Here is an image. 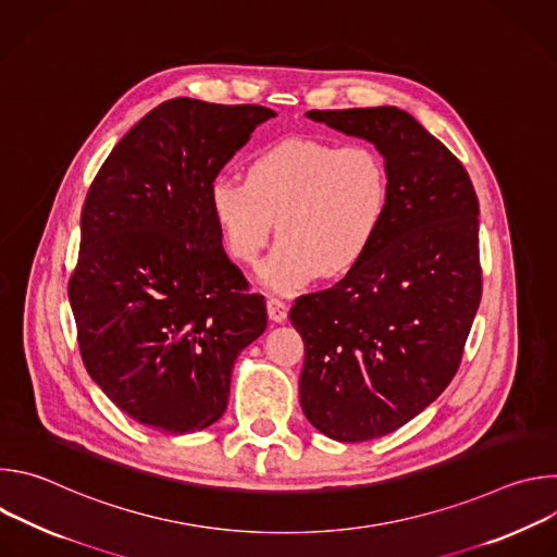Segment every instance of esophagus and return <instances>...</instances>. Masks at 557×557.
Returning <instances> with one entry per match:
<instances>
[{"instance_id": "obj_1", "label": "esophagus", "mask_w": 557, "mask_h": 557, "mask_svg": "<svg viewBox=\"0 0 557 557\" xmlns=\"http://www.w3.org/2000/svg\"><path fill=\"white\" fill-rule=\"evenodd\" d=\"M267 310H269V317L271 322H286V314H288V306L282 301V299H275V297H269L267 299Z\"/></svg>"}]
</instances>
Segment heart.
<instances>
[{
  "instance_id": "heart-1",
  "label": "heart",
  "mask_w": 557,
  "mask_h": 557,
  "mask_svg": "<svg viewBox=\"0 0 557 557\" xmlns=\"http://www.w3.org/2000/svg\"><path fill=\"white\" fill-rule=\"evenodd\" d=\"M387 202V170L372 147L312 138L260 149L247 181L218 174L209 183L211 215L237 262L260 258L277 218L282 237L258 275L282 295L352 271L374 245Z\"/></svg>"
}]
</instances>
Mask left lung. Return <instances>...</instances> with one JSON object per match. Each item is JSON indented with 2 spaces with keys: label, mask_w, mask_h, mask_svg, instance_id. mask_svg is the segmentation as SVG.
I'll use <instances>...</instances> for the list:
<instances>
[{
  "label": "left lung",
  "mask_w": 557,
  "mask_h": 557,
  "mask_svg": "<svg viewBox=\"0 0 557 557\" xmlns=\"http://www.w3.org/2000/svg\"><path fill=\"white\" fill-rule=\"evenodd\" d=\"M372 143L389 202L374 245L335 286L295 299L299 404L342 443L399 430L454 379L481 304L479 198L458 158L406 110H310Z\"/></svg>",
  "instance_id": "1"
}]
</instances>
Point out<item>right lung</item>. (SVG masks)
Here are the masks:
<instances>
[{"instance_id": "obj_1", "label": "right lung", "mask_w": 557, "mask_h": 557, "mask_svg": "<svg viewBox=\"0 0 557 557\" xmlns=\"http://www.w3.org/2000/svg\"><path fill=\"white\" fill-rule=\"evenodd\" d=\"M273 116L165 101L119 140L86 196L67 284L78 348L140 425L189 434L215 423L237 355L267 329L264 297L222 249L209 183Z\"/></svg>"}]
</instances>
